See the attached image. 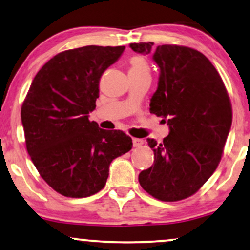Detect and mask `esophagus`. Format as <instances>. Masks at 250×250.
<instances>
[{
	"label": "esophagus",
	"mask_w": 250,
	"mask_h": 250,
	"mask_svg": "<svg viewBox=\"0 0 250 250\" xmlns=\"http://www.w3.org/2000/svg\"><path fill=\"white\" fill-rule=\"evenodd\" d=\"M132 144L135 147H140L144 144V140L139 138H132Z\"/></svg>",
	"instance_id": "34e87169"
}]
</instances>
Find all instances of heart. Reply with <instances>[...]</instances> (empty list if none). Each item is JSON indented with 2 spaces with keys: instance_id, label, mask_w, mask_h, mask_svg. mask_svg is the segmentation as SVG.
Returning <instances> with one entry per match:
<instances>
[{
  "instance_id": "1",
  "label": "heart",
  "mask_w": 250,
  "mask_h": 250,
  "mask_svg": "<svg viewBox=\"0 0 250 250\" xmlns=\"http://www.w3.org/2000/svg\"><path fill=\"white\" fill-rule=\"evenodd\" d=\"M150 69L148 62L143 56H133L130 60V71L129 73L135 75H149Z\"/></svg>"
}]
</instances>
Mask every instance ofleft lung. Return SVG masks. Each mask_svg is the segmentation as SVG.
Segmentation results:
<instances>
[{
  "label": "left lung",
  "instance_id": "obj_1",
  "mask_svg": "<svg viewBox=\"0 0 250 250\" xmlns=\"http://www.w3.org/2000/svg\"><path fill=\"white\" fill-rule=\"evenodd\" d=\"M132 43L160 68L150 113L167 122L170 133L159 144L147 139L154 164L139 173L144 190L162 202L188 198L216 170L232 124V107L223 80L203 53L179 45Z\"/></svg>",
  "mask_w": 250,
  "mask_h": 250
}]
</instances>
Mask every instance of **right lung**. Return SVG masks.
<instances>
[{
  "mask_svg": "<svg viewBox=\"0 0 250 250\" xmlns=\"http://www.w3.org/2000/svg\"><path fill=\"white\" fill-rule=\"evenodd\" d=\"M125 46L89 45L53 56L37 72L21 106L27 152L56 192L83 198L104 188L111 162L129 152L121 130L89 121L103 72Z\"/></svg>",
  "mask_w": 250,
  "mask_h": 250,
  "instance_id": "right-lung-1",
  "label": "right lung"
}]
</instances>
